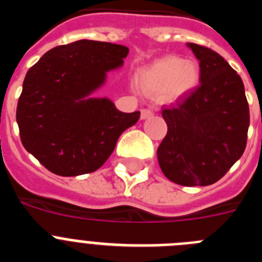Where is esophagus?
<instances>
[{
	"label": "esophagus",
	"instance_id": "34e87169",
	"mask_svg": "<svg viewBox=\"0 0 262 262\" xmlns=\"http://www.w3.org/2000/svg\"><path fill=\"white\" fill-rule=\"evenodd\" d=\"M154 115V111L149 110V108H142V111H140V118L142 119H147V118L152 117Z\"/></svg>",
	"mask_w": 262,
	"mask_h": 262
}]
</instances>
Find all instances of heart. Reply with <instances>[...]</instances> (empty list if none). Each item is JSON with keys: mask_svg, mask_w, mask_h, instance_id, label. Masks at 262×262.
I'll list each match as a JSON object with an SVG mask.
<instances>
[{"mask_svg": "<svg viewBox=\"0 0 262 262\" xmlns=\"http://www.w3.org/2000/svg\"><path fill=\"white\" fill-rule=\"evenodd\" d=\"M200 78L201 69L195 61L165 56L139 72L138 84L148 96L174 101L191 93Z\"/></svg>", "mask_w": 262, "mask_h": 262, "instance_id": "obj_1", "label": "heart"}]
</instances>
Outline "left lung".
<instances>
[{
	"mask_svg": "<svg viewBox=\"0 0 262 262\" xmlns=\"http://www.w3.org/2000/svg\"><path fill=\"white\" fill-rule=\"evenodd\" d=\"M187 47L200 61L201 85L161 111L168 133L157 160L172 182L207 186L244 154L249 106L242 77L219 53L195 43Z\"/></svg>",
	"mask_w": 262,
	"mask_h": 262,
	"instance_id": "left-lung-1",
	"label": "left lung"
}]
</instances>
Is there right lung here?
Listing matches in <instances>:
<instances>
[{
    "label": "right lung",
    "mask_w": 262,
    "mask_h": 262,
    "mask_svg": "<svg viewBox=\"0 0 262 262\" xmlns=\"http://www.w3.org/2000/svg\"><path fill=\"white\" fill-rule=\"evenodd\" d=\"M127 55L124 46L82 39L52 48L29 69L17 123L23 147L50 172L62 177L94 172L139 120L140 111L122 113L111 99L90 97Z\"/></svg>",
    "instance_id": "right-lung-1"
}]
</instances>
